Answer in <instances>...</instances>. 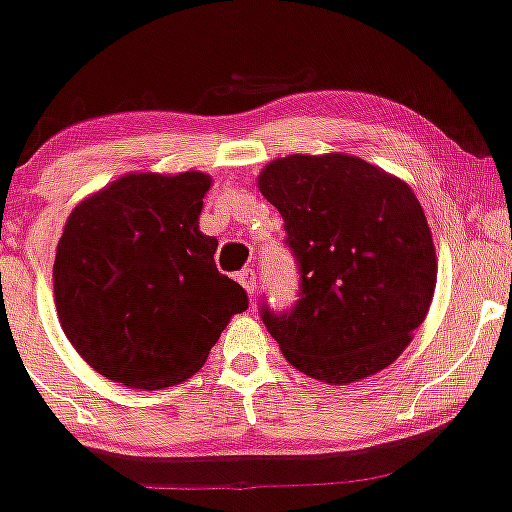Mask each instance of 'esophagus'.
<instances>
[{
    "label": "esophagus",
    "instance_id": "34e87169",
    "mask_svg": "<svg viewBox=\"0 0 512 512\" xmlns=\"http://www.w3.org/2000/svg\"><path fill=\"white\" fill-rule=\"evenodd\" d=\"M238 281H240V286H243L250 295L257 291V274H255V269H243V272L238 274Z\"/></svg>",
    "mask_w": 512,
    "mask_h": 512
}]
</instances>
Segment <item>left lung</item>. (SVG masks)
<instances>
[{"label": "left lung", "mask_w": 512, "mask_h": 512, "mask_svg": "<svg viewBox=\"0 0 512 512\" xmlns=\"http://www.w3.org/2000/svg\"><path fill=\"white\" fill-rule=\"evenodd\" d=\"M298 264V300L260 303V317L295 369L350 384L389 367L427 317L436 252L403 181L348 155H291L262 171Z\"/></svg>", "instance_id": "left-lung-1"}]
</instances>
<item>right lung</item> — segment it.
Masks as SVG:
<instances>
[{"label":"right lung","mask_w":512,"mask_h":512,"mask_svg":"<svg viewBox=\"0 0 512 512\" xmlns=\"http://www.w3.org/2000/svg\"><path fill=\"white\" fill-rule=\"evenodd\" d=\"M209 176L128 174L73 209L54 260L61 329L102 377L131 389L174 386L205 365L245 288L200 231Z\"/></svg>","instance_id":"1"}]
</instances>
